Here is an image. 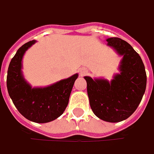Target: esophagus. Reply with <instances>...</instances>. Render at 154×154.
Returning <instances> with one entry per match:
<instances>
[{
    "label": "esophagus",
    "mask_w": 154,
    "mask_h": 154,
    "mask_svg": "<svg viewBox=\"0 0 154 154\" xmlns=\"http://www.w3.org/2000/svg\"><path fill=\"white\" fill-rule=\"evenodd\" d=\"M88 72V70L86 69V68H81V71H80V74H81V76H84L86 73Z\"/></svg>",
    "instance_id": "34e87169"
}]
</instances>
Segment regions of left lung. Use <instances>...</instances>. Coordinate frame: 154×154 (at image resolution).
<instances>
[{
    "instance_id": "obj_1",
    "label": "left lung",
    "mask_w": 154,
    "mask_h": 154,
    "mask_svg": "<svg viewBox=\"0 0 154 154\" xmlns=\"http://www.w3.org/2000/svg\"><path fill=\"white\" fill-rule=\"evenodd\" d=\"M122 60L120 73L110 82L85 76L90 106L98 118L107 122H119L130 117L140 105L146 87L145 66L133 47L117 37L106 39Z\"/></svg>"
}]
</instances>
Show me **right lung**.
<instances>
[{"instance_id":"right-lung-1","label":"right lung","mask_w":154,"mask_h":154,"mask_svg":"<svg viewBox=\"0 0 154 154\" xmlns=\"http://www.w3.org/2000/svg\"><path fill=\"white\" fill-rule=\"evenodd\" d=\"M35 42L34 40L25 43L12 58L8 69L7 88L21 115L36 123H47L57 119L65 111L78 73L46 88H32L22 75L21 61L25 52Z\"/></svg>"}]
</instances>
